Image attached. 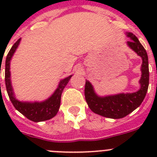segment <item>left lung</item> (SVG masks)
<instances>
[{
	"label": "left lung",
	"instance_id": "8db88e82",
	"mask_svg": "<svg viewBox=\"0 0 157 157\" xmlns=\"http://www.w3.org/2000/svg\"><path fill=\"white\" fill-rule=\"evenodd\" d=\"M130 41L127 45L131 49L140 56L142 59L141 64V77L139 82L141 88L138 91L131 94H120L116 95L99 97L94 92L91 83L86 80L85 98L91 111L111 119H121L129 115L141 105L146 95L149 87V71L148 55L145 48L142 46L138 37L132 33H127Z\"/></svg>",
	"mask_w": 157,
	"mask_h": 157
}]
</instances>
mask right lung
<instances>
[{
  "instance_id": "obj_1",
  "label": "right lung",
  "mask_w": 157,
  "mask_h": 157,
  "mask_svg": "<svg viewBox=\"0 0 157 157\" xmlns=\"http://www.w3.org/2000/svg\"><path fill=\"white\" fill-rule=\"evenodd\" d=\"M21 38L16 41L10 51L7 55L5 60V85H6L7 93L8 94L9 99L12 101V105L16 108V110L33 122H41L45 120H50L56 116L59 111L60 105V99L63 89L68 83L69 80L72 75L67 77L64 79L59 82L57 89L53 93L50 98L42 102H22L15 98L12 83H11L10 74V60L16 52V48L20 42Z\"/></svg>"
}]
</instances>
